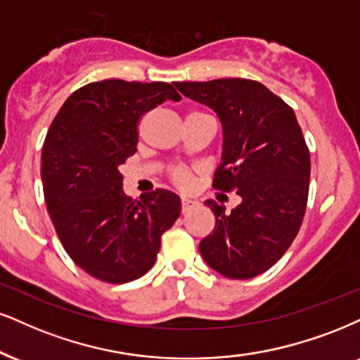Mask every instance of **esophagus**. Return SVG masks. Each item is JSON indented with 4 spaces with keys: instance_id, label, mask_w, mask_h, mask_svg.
Segmentation results:
<instances>
[{
    "instance_id": "obj_1",
    "label": "esophagus",
    "mask_w": 360,
    "mask_h": 360,
    "mask_svg": "<svg viewBox=\"0 0 360 360\" xmlns=\"http://www.w3.org/2000/svg\"><path fill=\"white\" fill-rule=\"evenodd\" d=\"M195 205L193 200H188V198H181V214H187L188 210H192Z\"/></svg>"
}]
</instances>
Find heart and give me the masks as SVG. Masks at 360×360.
I'll return each mask as SVG.
<instances>
[{
  "label": "heart",
  "mask_w": 360,
  "mask_h": 360,
  "mask_svg": "<svg viewBox=\"0 0 360 360\" xmlns=\"http://www.w3.org/2000/svg\"><path fill=\"white\" fill-rule=\"evenodd\" d=\"M170 176L181 188H187L192 184V175H190V172L185 167H173L170 170Z\"/></svg>",
  "instance_id": "obj_1"
}]
</instances>
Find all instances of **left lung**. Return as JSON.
<instances>
[{
    "instance_id": "1",
    "label": "left lung",
    "mask_w": 360,
    "mask_h": 360,
    "mask_svg": "<svg viewBox=\"0 0 360 360\" xmlns=\"http://www.w3.org/2000/svg\"><path fill=\"white\" fill-rule=\"evenodd\" d=\"M173 85L219 115L224 152L214 188L235 190L242 198L230 214L205 200L215 229L198 245L200 254L225 277H257L285 254L307 207L310 155L294 110L254 79Z\"/></svg>"
}]
</instances>
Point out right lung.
<instances>
[{
    "label": "right lung",
    "mask_w": 360,
    "mask_h": 360,
    "mask_svg": "<svg viewBox=\"0 0 360 360\" xmlns=\"http://www.w3.org/2000/svg\"><path fill=\"white\" fill-rule=\"evenodd\" d=\"M180 101L170 83L103 79L82 86L53 120L41 152L48 214L66 254L91 277L125 283L153 267L180 197L157 188L133 200L120 167L136 152L140 118Z\"/></svg>",
    "instance_id": "add662e5"
}]
</instances>
